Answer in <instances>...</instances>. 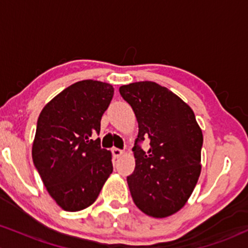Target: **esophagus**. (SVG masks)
I'll return each mask as SVG.
<instances>
[{
  "label": "esophagus",
  "mask_w": 248,
  "mask_h": 248,
  "mask_svg": "<svg viewBox=\"0 0 248 248\" xmlns=\"http://www.w3.org/2000/svg\"><path fill=\"white\" fill-rule=\"evenodd\" d=\"M112 154H113V156H114V158H119L120 156H122L124 152H122L121 149H118V148H113Z\"/></svg>",
  "instance_id": "obj_1"
}]
</instances>
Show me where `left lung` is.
Instances as JSON below:
<instances>
[{"instance_id": "obj_1", "label": "left lung", "mask_w": 248, "mask_h": 248, "mask_svg": "<svg viewBox=\"0 0 248 248\" xmlns=\"http://www.w3.org/2000/svg\"><path fill=\"white\" fill-rule=\"evenodd\" d=\"M119 91L139 124L135 170L127 177L130 195L146 215L169 217L186 205L197 184L203 133L191 107L167 87L139 81ZM143 140L150 141L148 152L138 146Z\"/></svg>"}]
</instances>
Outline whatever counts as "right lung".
<instances>
[{
    "mask_svg": "<svg viewBox=\"0 0 248 248\" xmlns=\"http://www.w3.org/2000/svg\"><path fill=\"white\" fill-rule=\"evenodd\" d=\"M114 94L110 84L75 82L45 105L38 116L32 160L47 192L65 211L92 205L113 171L112 153L102 149L101 116Z\"/></svg>",
    "mask_w": 248,
    "mask_h": 248,
    "instance_id": "1",
    "label": "right lung"
}]
</instances>
